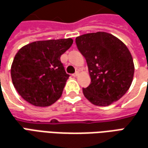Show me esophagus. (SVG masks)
<instances>
[{
  "label": "esophagus",
  "instance_id": "esophagus-1",
  "mask_svg": "<svg viewBox=\"0 0 148 148\" xmlns=\"http://www.w3.org/2000/svg\"><path fill=\"white\" fill-rule=\"evenodd\" d=\"M78 74H79V72H78V71H76L74 74H73V76H74V77H77V76H78Z\"/></svg>",
  "mask_w": 148,
  "mask_h": 148
}]
</instances>
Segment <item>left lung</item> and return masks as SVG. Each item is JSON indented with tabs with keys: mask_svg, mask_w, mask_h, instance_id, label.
Returning a JSON list of instances; mask_svg holds the SVG:
<instances>
[{
	"mask_svg": "<svg viewBox=\"0 0 148 148\" xmlns=\"http://www.w3.org/2000/svg\"><path fill=\"white\" fill-rule=\"evenodd\" d=\"M75 42L85 57L90 84L83 95L96 106H109L126 94L132 85L135 66L132 54L114 35L106 32L77 37Z\"/></svg>",
	"mask_w": 148,
	"mask_h": 148,
	"instance_id": "1",
	"label": "left lung"
}]
</instances>
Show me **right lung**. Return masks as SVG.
I'll return each mask as SVG.
<instances>
[{"label": "right lung", "instance_id": "obj_1", "mask_svg": "<svg viewBox=\"0 0 148 148\" xmlns=\"http://www.w3.org/2000/svg\"><path fill=\"white\" fill-rule=\"evenodd\" d=\"M73 44L71 38L38 41L18 50L11 66L14 87L25 101L49 106L62 96L69 74L60 57Z\"/></svg>", "mask_w": 148, "mask_h": 148}]
</instances>
